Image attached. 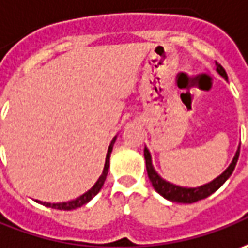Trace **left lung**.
<instances>
[{
  "label": "left lung",
  "instance_id": "1",
  "mask_svg": "<svg viewBox=\"0 0 248 248\" xmlns=\"http://www.w3.org/2000/svg\"><path fill=\"white\" fill-rule=\"evenodd\" d=\"M216 64H217L218 74H219L221 77H224L225 79H228V75H226L224 67L221 64H218L217 62H216ZM239 152H240V148H237L235 158L232 160V163L229 165V167L226 169L222 174L218 175L217 178H214V180L210 181L209 184H204V185L198 186V188H184V186H178V185H174V184L169 183L166 180H163V178L155 171V169L152 166L151 154L147 148H144V158H145V166H147L148 178H150L152 186L155 188V191H156L159 195H162L165 199H167V201L170 202H177V203H195V202L202 201V199L210 196L211 193L216 192L218 188L231 177V174H232L233 170H235L236 163H237Z\"/></svg>",
  "mask_w": 248,
  "mask_h": 248
}]
</instances>
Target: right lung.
Listing matches in <instances>:
<instances>
[{
	"label": "right lung",
	"instance_id": "1",
	"mask_svg": "<svg viewBox=\"0 0 248 248\" xmlns=\"http://www.w3.org/2000/svg\"><path fill=\"white\" fill-rule=\"evenodd\" d=\"M115 140H116V136L112 139L111 144H109V148H108L107 158H106V165H104V170H103V173H101V175L98 177L97 183L94 184L88 192H85L82 196L77 198V199H74V201L63 202V203H46V202H39V201L37 202L41 203V204H44V206H46V207H52V209H57V210H74V209L81 207V206H83V204H86L92 198H94V196L100 192V189H101V188H103V185H104V181H106V178H107V174H108V169H109V156H111V152H112V147H114V142H115Z\"/></svg>",
	"mask_w": 248,
	"mask_h": 248
}]
</instances>
